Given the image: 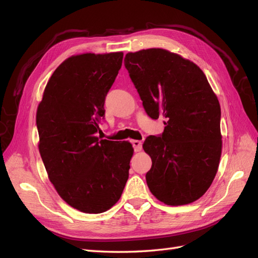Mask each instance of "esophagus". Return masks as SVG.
Returning <instances> with one entry per match:
<instances>
[{"label": "esophagus", "instance_id": "obj_1", "mask_svg": "<svg viewBox=\"0 0 258 258\" xmlns=\"http://www.w3.org/2000/svg\"><path fill=\"white\" fill-rule=\"evenodd\" d=\"M131 143H132V146H134V148H135V152H140L142 150V142L139 141V140H134Z\"/></svg>", "mask_w": 258, "mask_h": 258}]
</instances>
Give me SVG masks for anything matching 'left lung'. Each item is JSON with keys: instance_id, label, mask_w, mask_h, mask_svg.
Listing matches in <instances>:
<instances>
[{"instance_id": "left-lung-1", "label": "left lung", "mask_w": 258, "mask_h": 258, "mask_svg": "<svg viewBox=\"0 0 258 258\" xmlns=\"http://www.w3.org/2000/svg\"><path fill=\"white\" fill-rule=\"evenodd\" d=\"M124 67L147 115L166 119L162 135L143 143L152 159L148 188L168 206L191 204L209 189L220 165L218 99L197 64L169 50L128 52Z\"/></svg>"}]
</instances>
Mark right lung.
I'll return each mask as SVG.
<instances>
[{"label": "right lung", "instance_id": "add662e5", "mask_svg": "<svg viewBox=\"0 0 258 258\" xmlns=\"http://www.w3.org/2000/svg\"><path fill=\"white\" fill-rule=\"evenodd\" d=\"M123 53H82L66 59L46 85L36 111L38 151L49 181L69 206L98 214L119 200L134 147L100 140L104 101Z\"/></svg>", "mask_w": 258, "mask_h": 258}]
</instances>
